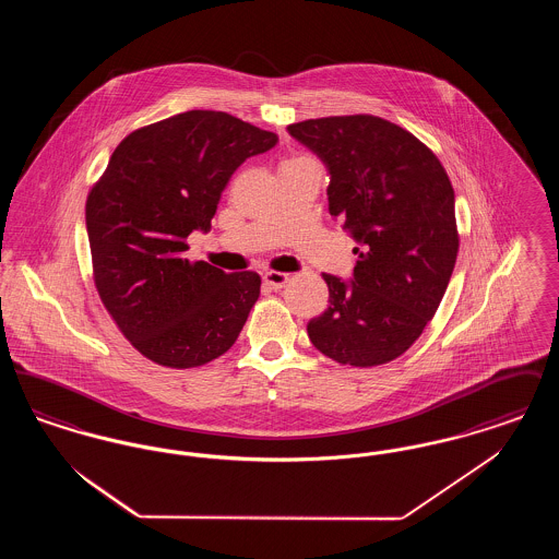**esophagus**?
<instances>
[{"label": "esophagus", "mask_w": 559, "mask_h": 559, "mask_svg": "<svg viewBox=\"0 0 559 559\" xmlns=\"http://www.w3.org/2000/svg\"><path fill=\"white\" fill-rule=\"evenodd\" d=\"M264 283H266L270 289H274V292H278V289H283L287 283H289V274H285V272H266L264 274Z\"/></svg>", "instance_id": "esophagus-1"}]
</instances>
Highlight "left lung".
Here are the masks:
<instances>
[{
  "label": "left lung",
  "mask_w": 559,
  "mask_h": 559,
  "mask_svg": "<svg viewBox=\"0 0 559 559\" xmlns=\"http://www.w3.org/2000/svg\"><path fill=\"white\" fill-rule=\"evenodd\" d=\"M329 171V213L358 247L352 278L322 274L329 308L308 322L310 342L352 367L404 354L436 314L459 237L454 190L415 135L372 115L324 117L287 128Z\"/></svg>",
  "instance_id": "8db88e82"
}]
</instances>
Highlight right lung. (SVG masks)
<instances>
[{
	"label": "right lung",
	"mask_w": 559,
	"mask_h": 559,
	"mask_svg": "<svg viewBox=\"0 0 559 559\" xmlns=\"http://www.w3.org/2000/svg\"><path fill=\"white\" fill-rule=\"evenodd\" d=\"M276 133L222 110H188L130 133L85 203L94 281L108 314L153 362L190 369L228 352L260 297L255 272L188 262L233 174Z\"/></svg>",
	"instance_id": "1"
}]
</instances>
